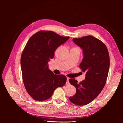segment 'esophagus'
I'll return each mask as SVG.
<instances>
[{
	"label": "esophagus",
	"instance_id": "esophagus-1",
	"mask_svg": "<svg viewBox=\"0 0 123 123\" xmlns=\"http://www.w3.org/2000/svg\"><path fill=\"white\" fill-rule=\"evenodd\" d=\"M69 78H68V77H67V81H66V85H69L70 84V83L69 82Z\"/></svg>",
	"mask_w": 123,
	"mask_h": 123
}]
</instances>
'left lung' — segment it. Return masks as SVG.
I'll return each mask as SVG.
<instances>
[{
  "instance_id": "1",
  "label": "left lung",
  "mask_w": 123,
  "mask_h": 123,
  "mask_svg": "<svg viewBox=\"0 0 123 123\" xmlns=\"http://www.w3.org/2000/svg\"><path fill=\"white\" fill-rule=\"evenodd\" d=\"M73 41L83 51L80 68L85 73V79L78 83L75 79L69 81L76 89V94L69 98L74 104L86 105L94 100L104 88L110 67V57L106 45L96 38L88 35L74 38Z\"/></svg>"
}]
</instances>
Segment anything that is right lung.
Instances as JSON below:
<instances>
[{"label": "right lung", "instance_id": "1", "mask_svg": "<svg viewBox=\"0 0 123 123\" xmlns=\"http://www.w3.org/2000/svg\"><path fill=\"white\" fill-rule=\"evenodd\" d=\"M69 38L51 31H41L31 36L26 45L20 61L22 78L27 92L34 100H47L57 88L65 84L66 77L54 74L48 63L56 49Z\"/></svg>", "mask_w": 123, "mask_h": 123}]
</instances>
